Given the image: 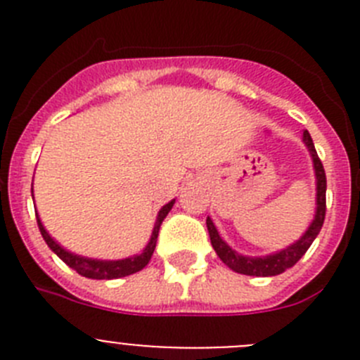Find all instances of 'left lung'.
Instances as JSON below:
<instances>
[{
    "label": "left lung",
    "instance_id": "obj_1",
    "mask_svg": "<svg viewBox=\"0 0 360 360\" xmlns=\"http://www.w3.org/2000/svg\"><path fill=\"white\" fill-rule=\"evenodd\" d=\"M303 142L307 146L308 153H310L314 173H316V214H314V219H311V224L308 225L307 231L303 232V236L299 238L297 241L290 243L285 249L278 250V252L266 254V256H243V254L236 252L231 245L221 240L218 229L212 224V219L207 218V231L209 236H211L212 249L216 250L219 259L238 274L257 276V278H270V276L283 274L285 270L294 266L304 256V252L310 249V245L314 243L321 227H323L324 214H326V174H324L323 164L317 157L311 136L307 129L303 131Z\"/></svg>",
    "mask_w": 360,
    "mask_h": 360
}]
</instances>
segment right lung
Masks as SVG:
<instances>
[{"mask_svg":"<svg viewBox=\"0 0 360 360\" xmlns=\"http://www.w3.org/2000/svg\"><path fill=\"white\" fill-rule=\"evenodd\" d=\"M32 198H34V189H32ZM174 200L167 202L164 207L158 211L157 221H155V227H153L151 238H149L148 245L144 247L141 254H135V256L124 257V259H95V257H86V256H79L75 252H70L66 250L63 245L57 243L52 236L49 234V231L44 229L43 221L39 219V214L36 212L37 216V225H39L41 236L43 240L46 241L52 252H56L57 256L61 257L63 262L73 269L77 274L84 276V278H91V279H119L124 278V276L135 274L139 270L144 269L146 265L151 259L153 252H155V247H157V238H158V231H160V225L164 221V218L167 216V212L173 209Z\"/></svg>","mask_w":360,"mask_h":360,"instance_id":"obj_1","label":"right lung"}]
</instances>
